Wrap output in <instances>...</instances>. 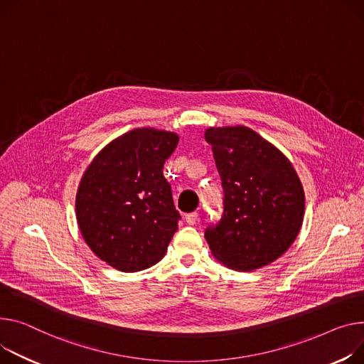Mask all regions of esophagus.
<instances>
[{
	"mask_svg": "<svg viewBox=\"0 0 364 364\" xmlns=\"http://www.w3.org/2000/svg\"><path fill=\"white\" fill-rule=\"evenodd\" d=\"M198 220H199L198 212H191V213H187V215H186V223H187L188 225H195V224L198 223Z\"/></svg>",
	"mask_w": 364,
	"mask_h": 364,
	"instance_id": "obj_1",
	"label": "esophagus"
}]
</instances>
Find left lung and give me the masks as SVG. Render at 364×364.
<instances>
[{
	"instance_id": "obj_1",
	"label": "left lung",
	"mask_w": 364,
	"mask_h": 364,
	"mask_svg": "<svg viewBox=\"0 0 364 364\" xmlns=\"http://www.w3.org/2000/svg\"><path fill=\"white\" fill-rule=\"evenodd\" d=\"M205 139L224 188V213L205 238L228 268L250 272L282 256L304 216V190L293 164L246 126L209 127Z\"/></svg>"
}]
</instances>
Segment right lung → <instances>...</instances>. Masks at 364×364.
Segmentation results:
<instances>
[{
  "label": "right lung",
  "mask_w": 364,
  "mask_h": 364,
  "mask_svg": "<svg viewBox=\"0 0 364 364\" xmlns=\"http://www.w3.org/2000/svg\"><path fill=\"white\" fill-rule=\"evenodd\" d=\"M177 143L173 132L134 129L108 143L80 180V232L90 250L118 271L158 263L178 228L180 213L162 173Z\"/></svg>",
  "instance_id": "add662e5"
}]
</instances>
